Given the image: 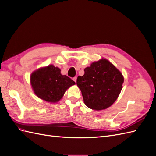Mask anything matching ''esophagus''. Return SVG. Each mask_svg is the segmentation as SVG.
<instances>
[{
    "label": "esophagus",
    "instance_id": "1",
    "mask_svg": "<svg viewBox=\"0 0 156 156\" xmlns=\"http://www.w3.org/2000/svg\"><path fill=\"white\" fill-rule=\"evenodd\" d=\"M73 81H74L75 83H76V81H77V77H73Z\"/></svg>",
    "mask_w": 156,
    "mask_h": 156
}]
</instances>
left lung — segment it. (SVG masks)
I'll list each match as a JSON object with an SVG mask.
<instances>
[{
	"instance_id": "1",
	"label": "left lung",
	"mask_w": 156,
	"mask_h": 156,
	"mask_svg": "<svg viewBox=\"0 0 156 156\" xmlns=\"http://www.w3.org/2000/svg\"><path fill=\"white\" fill-rule=\"evenodd\" d=\"M77 79L84 103L96 111L106 109L117 100L122 89L124 76L108 60L102 58L84 69Z\"/></svg>"
}]
</instances>
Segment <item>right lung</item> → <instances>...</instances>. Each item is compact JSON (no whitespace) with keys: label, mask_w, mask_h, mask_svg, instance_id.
<instances>
[{"label":"right lung","mask_w":156,"mask_h":156,"mask_svg":"<svg viewBox=\"0 0 156 156\" xmlns=\"http://www.w3.org/2000/svg\"><path fill=\"white\" fill-rule=\"evenodd\" d=\"M60 72L59 68L50 64L31 73L30 84L37 97L47 102L56 103L62 98L67 89L74 85L73 80Z\"/></svg>","instance_id":"add662e5"}]
</instances>
